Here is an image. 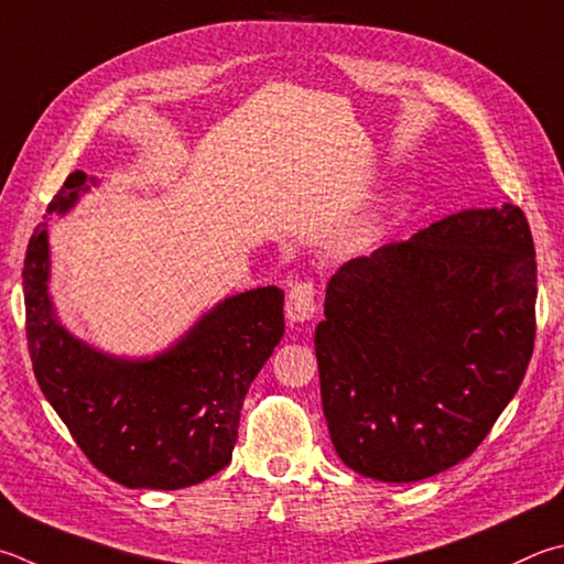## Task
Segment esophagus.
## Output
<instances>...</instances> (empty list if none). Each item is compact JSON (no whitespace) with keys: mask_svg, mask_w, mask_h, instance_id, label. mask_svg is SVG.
<instances>
[{"mask_svg":"<svg viewBox=\"0 0 564 564\" xmlns=\"http://www.w3.org/2000/svg\"><path fill=\"white\" fill-rule=\"evenodd\" d=\"M315 285L311 281L295 283L285 295V317L291 325H303L315 315Z\"/></svg>","mask_w":564,"mask_h":564,"instance_id":"obj_1","label":"esophagus"}]
</instances>
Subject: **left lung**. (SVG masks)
<instances>
[{
	"instance_id": "obj_1",
	"label": "left lung",
	"mask_w": 564,
	"mask_h": 564,
	"mask_svg": "<svg viewBox=\"0 0 564 564\" xmlns=\"http://www.w3.org/2000/svg\"><path fill=\"white\" fill-rule=\"evenodd\" d=\"M535 299L516 204L464 209L343 263L313 340L343 464L412 484L474 454L525 377Z\"/></svg>"
}]
</instances>
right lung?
Instances as JSON below:
<instances>
[{
  "label": "right lung",
  "mask_w": 564,
  "mask_h": 564,
  "mask_svg": "<svg viewBox=\"0 0 564 564\" xmlns=\"http://www.w3.org/2000/svg\"><path fill=\"white\" fill-rule=\"evenodd\" d=\"M90 187L96 177L70 172L46 214L64 217ZM22 279L36 382L90 464L150 490L202 484L229 464L243 397L283 337L281 289L229 295L162 352L120 357L58 321L46 221L29 239Z\"/></svg>",
  "instance_id": "obj_1"
}]
</instances>
